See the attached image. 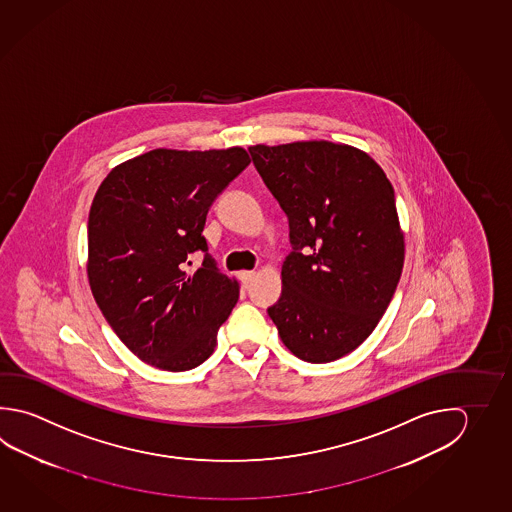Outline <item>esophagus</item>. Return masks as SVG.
Segmentation results:
<instances>
[{"label":"esophagus","instance_id":"esophagus-1","mask_svg":"<svg viewBox=\"0 0 512 512\" xmlns=\"http://www.w3.org/2000/svg\"><path fill=\"white\" fill-rule=\"evenodd\" d=\"M238 276H240V281H242L243 285H249L254 276H256V272L254 270H242Z\"/></svg>","mask_w":512,"mask_h":512}]
</instances>
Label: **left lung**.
<instances>
[{"label": "left lung", "instance_id": "obj_1", "mask_svg": "<svg viewBox=\"0 0 512 512\" xmlns=\"http://www.w3.org/2000/svg\"><path fill=\"white\" fill-rule=\"evenodd\" d=\"M249 153L289 218L283 290L267 312L292 354L332 363L372 334L397 289L404 236L393 187L364 151L328 140Z\"/></svg>", "mask_w": 512, "mask_h": 512}]
</instances>
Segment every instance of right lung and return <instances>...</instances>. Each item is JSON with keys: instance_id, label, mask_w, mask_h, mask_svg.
<instances>
[{"instance_id": "obj_1", "label": "right lung", "mask_w": 512, "mask_h": 512, "mask_svg": "<svg viewBox=\"0 0 512 512\" xmlns=\"http://www.w3.org/2000/svg\"><path fill=\"white\" fill-rule=\"evenodd\" d=\"M251 164L242 148L153 149L113 169L88 216V279L113 332L140 361L186 372L213 354L240 296L205 242V218ZM203 267L187 277L189 253Z\"/></svg>"}]
</instances>
